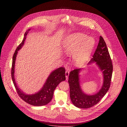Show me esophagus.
Wrapping results in <instances>:
<instances>
[{"label": "esophagus", "mask_w": 127, "mask_h": 127, "mask_svg": "<svg viewBox=\"0 0 127 127\" xmlns=\"http://www.w3.org/2000/svg\"><path fill=\"white\" fill-rule=\"evenodd\" d=\"M65 75H66V80L68 79V77L69 76V71L68 70H66L65 72Z\"/></svg>", "instance_id": "esophagus-1"}]
</instances>
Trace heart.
Masks as SVG:
<instances>
[{
    "instance_id": "b5f03b06",
    "label": "heart",
    "mask_w": 127,
    "mask_h": 127,
    "mask_svg": "<svg viewBox=\"0 0 127 127\" xmlns=\"http://www.w3.org/2000/svg\"><path fill=\"white\" fill-rule=\"evenodd\" d=\"M94 43L93 37L77 33L66 36L62 43V48L65 54H72L74 63L79 66L89 60Z\"/></svg>"
}]
</instances>
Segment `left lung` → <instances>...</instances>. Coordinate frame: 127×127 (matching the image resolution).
I'll return each instance as SVG.
<instances>
[{
	"mask_svg": "<svg viewBox=\"0 0 127 127\" xmlns=\"http://www.w3.org/2000/svg\"><path fill=\"white\" fill-rule=\"evenodd\" d=\"M95 63L103 75V83L100 90L94 95H87L82 91L79 82V73L81 68L71 71L68 77L70 97L74 106L81 109H88L97 104L107 93L110 86L113 65L106 44L101 36L99 37L95 52L88 65Z\"/></svg>",
	"mask_w": 127,
	"mask_h": 127,
	"instance_id": "1",
	"label": "left lung"
}]
</instances>
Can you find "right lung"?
<instances>
[{"label":"right lung","instance_id":"right-lung-1","mask_svg":"<svg viewBox=\"0 0 127 127\" xmlns=\"http://www.w3.org/2000/svg\"><path fill=\"white\" fill-rule=\"evenodd\" d=\"M30 30V29H29L26 32L22 42L17 47L13 56L11 77L13 84L19 97L26 102L28 103L31 105L35 106H41L47 105L51 100L56 88L61 81H64L66 79L65 68L63 67H61L55 69L51 73L41 89L36 93L32 95L26 94L18 88L14 76L15 61L18 51L24 45L27 35Z\"/></svg>","mask_w":127,"mask_h":127}]
</instances>
